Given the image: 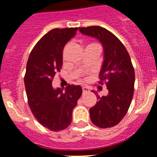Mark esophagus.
<instances>
[{
	"instance_id": "esophagus-1",
	"label": "esophagus",
	"mask_w": 157,
	"mask_h": 157,
	"mask_svg": "<svg viewBox=\"0 0 157 157\" xmlns=\"http://www.w3.org/2000/svg\"><path fill=\"white\" fill-rule=\"evenodd\" d=\"M82 92H83V94H85V93L90 92V89H89L88 87L83 86L82 87Z\"/></svg>"
}]
</instances>
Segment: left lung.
<instances>
[{
  "mask_svg": "<svg viewBox=\"0 0 157 157\" xmlns=\"http://www.w3.org/2000/svg\"><path fill=\"white\" fill-rule=\"evenodd\" d=\"M81 34L98 39L104 49L100 71V83L106 82L109 94L100 97L90 109L92 123L101 128H109L120 123L127 114L134 91V69L130 55L123 43L114 34L98 26L79 28Z\"/></svg>",
  "mask_w": 157,
  "mask_h": 157,
  "instance_id": "1",
  "label": "left lung"
}]
</instances>
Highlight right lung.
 Segmentation results:
<instances>
[{
    "label": "right lung",
    "mask_w": 157,
    "mask_h": 157,
    "mask_svg": "<svg viewBox=\"0 0 157 157\" xmlns=\"http://www.w3.org/2000/svg\"><path fill=\"white\" fill-rule=\"evenodd\" d=\"M78 27L53 29L32 49L27 63L24 84L28 105L36 120L52 131L66 129L82 90L80 86L53 88L52 80L63 65V49L75 36Z\"/></svg>",
    "instance_id": "right-lung-1"
}]
</instances>
